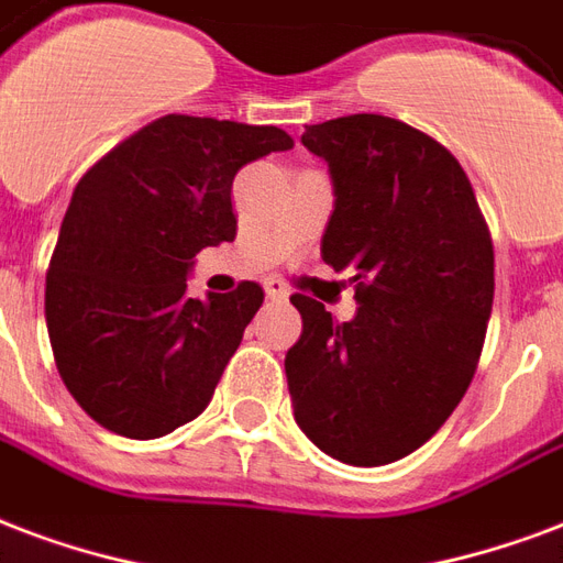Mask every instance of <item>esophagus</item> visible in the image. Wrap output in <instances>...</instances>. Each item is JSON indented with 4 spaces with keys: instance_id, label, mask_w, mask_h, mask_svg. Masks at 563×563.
Segmentation results:
<instances>
[{
    "instance_id": "obj_1",
    "label": "esophagus",
    "mask_w": 563,
    "mask_h": 563,
    "mask_svg": "<svg viewBox=\"0 0 563 563\" xmlns=\"http://www.w3.org/2000/svg\"><path fill=\"white\" fill-rule=\"evenodd\" d=\"M264 290L269 299H287V294H290V287H287L282 278H266Z\"/></svg>"
}]
</instances>
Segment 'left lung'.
Listing matches in <instances>:
<instances>
[{"label":"left lung","instance_id":"1","mask_svg":"<svg viewBox=\"0 0 563 563\" xmlns=\"http://www.w3.org/2000/svg\"><path fill=\"white\" fill-rule=\"evenodd\" d=\"M335 186L320 255L353 269L356 317L294 294L302 335L285 356L294 418L350 466L407 457L475 377L496 290L487 219L445 145L386 115L306 126Z\"/></svg>","mask_w":563,"mask_h":563}]
</instances>
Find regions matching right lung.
Instances as JSON below:
<instances>
[{"instance_id":"1","label":"right lung","mask_w":563,"mask_h":563,"mask_svg":"<svg viewBox=\"0 0 563 563\" xmlns=\"http://www.w3.org/2000/svg\"><path fill=\"white\" fill-rule=\"evenodd\" d=\"M290 147L278 126L163 115L79 177L44 308L58 374L97 424L156 439L205 412L264 287L189 299L186 273L236 236V172Z\"/></svg>"}]
</instances>
